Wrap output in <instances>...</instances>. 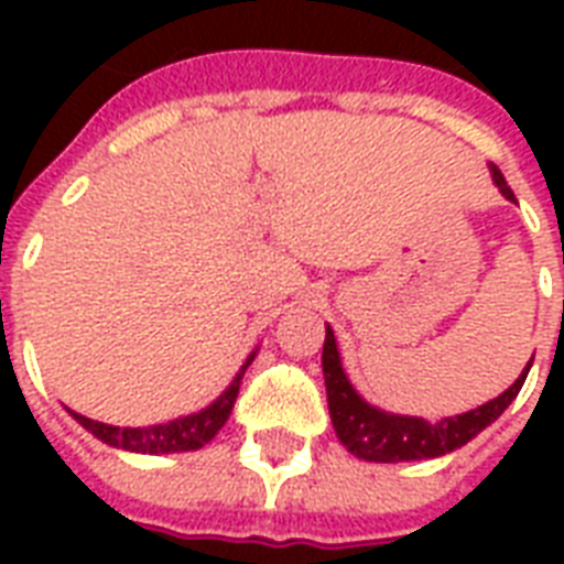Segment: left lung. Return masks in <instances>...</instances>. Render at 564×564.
Segmentation results:
<instances>
[{"label": "left lung", "instance_id": "left-lung-1", "mask_svg": "<svg viewBox=\"0 0 564 564\" xmlns=\"http://www.w3.org/2000/svg\"><path fill=\"white\" fill-rule=\"evenodd\" d=\"M491 178L509 202H516V195L495 166H491ZM322 371H325L327 406H330L336 438L354 456L369 459V463H403V459H433V456L451 454L456 447H463L465 442H471L482 427H489L491 421L512 403V398L521 392L530 369H524V375L495 401L482 403L471 412H463V415H454V419H442L436 424L424 419H410V415H389V412L375 410L362 401L345 377L330 327H327L325 351H322Z\"/></svg>", "mask_w": 564, "mask_h": 564}]
</instances>
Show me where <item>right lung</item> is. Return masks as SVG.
<instances>
[{
	"instance_id": "1",
	"label": "right lung",
	"mask_w": 564,
	"mask_h": 564,
	"mask_svg": "<svg viewBox=\"0 0 564 564\" xmlns=\"http://www.w3.org/2000/svg\"><path fill=\"white\" fill-rule=\"evenodd\" d=\"M251 360H254V354L248 357L246 366L234 377V383L207 410L193 412L187 419H175L170 424H152V427H113V424H101V421H93L87 415H78V412H73V419L82 427L90 430L93 436L101 438L105 445L122 447V451H137V454H178V451H195V447L207 445L225 427V421H228L230 410H234V401H237L242 375L251 366Z\"/></svg>"
}]
</instances>
